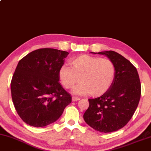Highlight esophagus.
I'll list each match as a JSON object with an SVG mask.
<instances>
[{
    "label": "esophagus",
    "mask_w": 151,
    "mask_h": 151,
    "mask_svg": "<svg viewBox=\"0 0 151 151\" xmlns=\"http://www.w3.org/2000/svg\"><path fill=\"white\" fill-rule=\"evenodd\" d=\"M80 99L79 98V97H77V96H73L72 97V101H79Z\"/></svg>",
    "instance_id": "1"
}]
</instances>
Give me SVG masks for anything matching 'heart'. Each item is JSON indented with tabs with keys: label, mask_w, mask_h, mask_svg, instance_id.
<instances>
[{
	"label": "heart",
	"mask_w": 151,
	"mask_h": 151,
	"mask_svg": "<svg viewBox=\"0 0 151 151\" xmlns=\"http://www.w3.org/2000/svg\"><path fill=\"white\" fill-rule=\"evenodd\" d=\"M71 68L63 66L59 71L60 80L67 89H74L79 94H88L99 96L109 89L114 80L115 67L111 60L106 58L82 55L70 61Z\"/></svg>",
	"instance_id": "obj_1"
}]
</instances>
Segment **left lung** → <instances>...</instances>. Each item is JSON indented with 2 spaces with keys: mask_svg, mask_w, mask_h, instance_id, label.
Listing matches in <instances>:
<instances>
[{
  "mask_svg": "<svg viewBox=\"0 0 151 151\" xmlns=\"http://www.w3.org/2000/svg\"><path fill=\"white\" fill-rule=\"evenodd\" d=\"M98 54L106 55L113 62L115 78L105 94L88 99L83 119L95 130L109 133L122 128L131 119L140 101L141 84L137 69L122 55L113 50Z\"/></svg>",
  "mask_w": 151,
  "mask_h": 151,
  "instance_id": "8db88e82",
  "label": "left lung"
}]
</instances>
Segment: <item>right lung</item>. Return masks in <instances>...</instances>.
Returning <instances> with one entry per match:
<instances>
[{"label":"right lung","mask_w":151,"mask_h":151,"mask_svg":"<svg viewBox=\"0 0 151 151\" xmlns=\"http://www.w3.org/2000/svg\"><path fill=\"white\" fill-rule=\"evenodd\" d=\"M69 52L40 48L18 63L11 82L17 114L31 126L45 127L59 119L71 103V94L59 83V71Z\"/></svg>","instance_id":"1"}]
</instances>
